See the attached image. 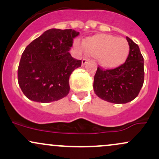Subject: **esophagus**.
Returning a JSON list of instances; mask_svg holds the SVG:
<instances>
[{
    "mask_svg": "<svg viewBox=\"0 0 159 159\" xmlns=\"http://www.w3.org/2000/svg\"><path fill=\"white\" fill-rule=\"evenodd\" d=\"M88 62V59H83V60H82V65L83 66L85 65V64H86Z\"/></svg>",
    "mask_w": 159,
    "mask_h": 159,
    "instance_id": "obj_1",
    "label": "esophagus"
}]
</instances>
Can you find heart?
<instances>
[{
	"label": "heart",
	"mask_w": 159,
	"mask_h": 159,
	"mask_svg": "<svg viewBox=\"0 0 159 159\" xmlns=\"http://www.w3.org/2000/svg\"><path fill=\"white\" fill-rule=\"evenodd\" d=\"M84 48L88 55L98 59L99 64L106 69L121 66L130 53V46L126 40L110 34H97L87 38Z\"/></svg>",
	"instance_id": "obj_1"
}]
</instances>
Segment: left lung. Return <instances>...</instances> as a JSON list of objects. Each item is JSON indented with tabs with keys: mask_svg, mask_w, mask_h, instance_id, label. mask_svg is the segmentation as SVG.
<instances>
[{
	"mask_svg": "<svg viewBox=\"0 0 159 159\" xmlns=\"http://www.w3.org/2000/svg\"><path fill=\"white\" fill-rule=\"evenodd\" d=\"M130 53L124 64L113 69L97 68L93 90L97 97L120 104L130 102L138 96L144 81L143 57L139 46L127 37Z\"/></svg>",
	"mask_w": 159,
	"mask_h": 159,
	"instance_id": "1",
	"label": "left lung"
}]
</instances>
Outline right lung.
<instances>
[{"instance_id":"obj_1","label":"right lung","mask_w":159,"mask_h":159,"mask_svg":"<svg viewBox=\"0 0 159 159\" xmlns=\"http://www.w3.org/2000/svg\"><path fill=\"white\" fill-rule=\"evenodd\" d=\"M79 32L52 29L26 47L18 68V82L27 98L50 102L69 93V77L81 66L69 53L73 39Z\"/></svg>"}]
</instances>
